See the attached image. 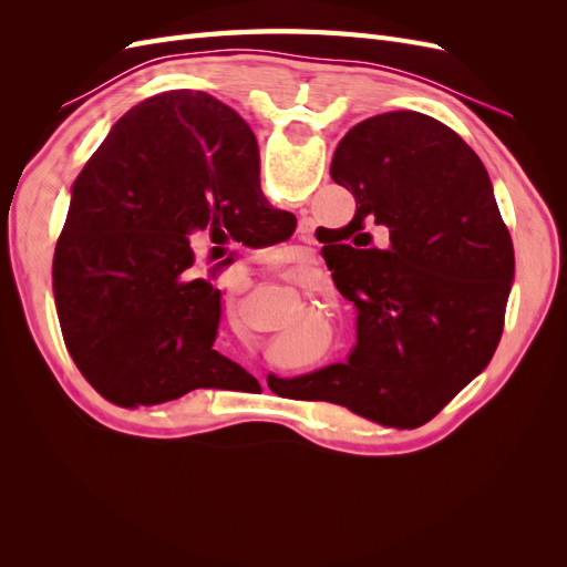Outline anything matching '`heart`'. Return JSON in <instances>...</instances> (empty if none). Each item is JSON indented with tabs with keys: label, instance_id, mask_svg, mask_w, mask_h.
<instances>
[{
	"label": "heart",
	"instance_id": "1",
	"mask_svg": "<svg viewBox=\"0 0 567 567\" xmlns=\"http://www.w3.org/2000/svg\"><path fill=\"white\" fill-rule=\"evenodd\" d=\"M277 271H279V277L281 279H286V281H293L298 274H296V269L290 267V265H286V262H279V267H277Z\"/></svg>",
	"mask_w": 567,
	"mask_h": 567
}]
</instances>
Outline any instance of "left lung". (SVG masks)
Wrapping results in <instances>:
<instances>
[{
    "label": "left lung",
    "instance_id": "obj_1",
    "mask_svg": "<svg viewBox=\"0 0 567 567\" xmlns=\"http://www.w3.org/2000/svg\"><path fill=\"white\" fill-rule=\"evenodd\" d=\"M357 213L329 260L354 302L348 364L298 379L315 400L388 427H419L489 364L513 286V246L487 169L440 120L373 115L331 163ZM293 383V381H290Z\"/></svg>",
    "mask_w": 567,
    "mask_h": 567
}]
</instances>
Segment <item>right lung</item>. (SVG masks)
Segmentation results:
<instances>
[{"instance_id": "1", "label": "right lung", "mask_w": 567, "mask_h": 567, "mask_svg": "<svg viewBox=\"0 0 567 567\" xmlns=\"http://www.w3.org/2000/svg\"><path fill=\"white\" fill-rule=\"evenodd\" d=\"M296 231L260 192V151L234 109L192 90L130 109L82 167L51 288L65 348L109 402L153 406L250 379L213 350L215 277H194V238L269 246Z\"/></svg>"}]
</instances>
